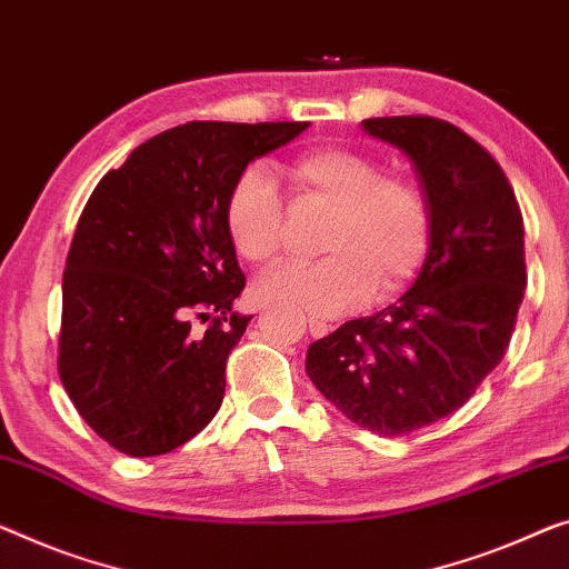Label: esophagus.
<instances>
[{"label":"esophagus","instance_id":"34e87169","mask_svg":"<svg viewBox=\"0 0 569 569\" xmlns=\"http://www.w3.org/2000/svg\"><path fill=\"white\" fill-rule=\"evenodd\" d=\"M309 332L313 337H327L329 332H332V325H327V321H321V319H309Z\"/></svg>","mask_w":569,"mask_h":569}]
</instances>
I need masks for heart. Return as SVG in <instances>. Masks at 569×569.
<instances>
[{
	"label": "heart",
	"mask_w": 569,
	"mask_h": 569,
	"mask_svg": "<svg viewBox=\"0 0 569 569\" xmlns=\"http://www.w3.org/2000/svg\"><path fill=\"white\" fill-rule=\"evenodd\" d=\"M296 201L329 207L317 262H281L256 281L258 299L335 317L391 296L419 273L431 244V211L409 178L383 173L366 150L321 146L288 163ZM224 232L248 262L273 260L283 248L286 209L258 166L237 173L224 197Z\"/></svg>",
	"instance_id": "obj_1"
}]
</instances>
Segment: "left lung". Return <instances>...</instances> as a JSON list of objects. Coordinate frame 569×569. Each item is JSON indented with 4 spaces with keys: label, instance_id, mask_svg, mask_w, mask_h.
<instances>
[{
    "label": "left lung",
    "instance_id": "1",
    "mask_svg": "<svg viewBox=\"0 0 569 569\" xmlns=\"http://www.w3.org/2000/svg\"><path fill=\"white\" fill-rule=\"evenodd\" d=\"M362 127L417 168L429 256L401 301L317 339L307 372L358 427L403 437L462 409L503 360L527 288L523 217L503 168L452 122L406 114Z\"/></svg>",
    "mask_w": 569,
    "mask_h": 569
}]
</instances>
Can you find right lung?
<instances>
[{"mask_svg": "<svg viewBox=\"0 0 569 569\" xmlns=\"http://www.w3.org/2000/svg\"><path fill=\"white\" fill-rule=\"evenodd\" d=\"M309 122H186L142 142L83 207L63 270L58 376L76 411L132 457L197 437L224 398L250 317L224 232L237 173Z\"/></svg>", "mask_w": 569, "mask_h": 569, "instance_id": "1", "label": "right lung"}]
</instances>
